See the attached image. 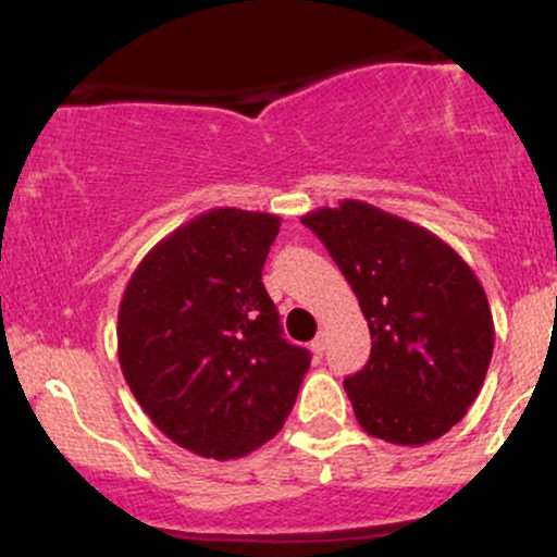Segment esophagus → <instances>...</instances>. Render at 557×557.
<instances>
[{"label": "esophagus", "instance_id": "esophagus-1", "mask_svg": "<svg viewBox=\"0 0 557 557\" xmlns=\"http://www.w3.org/2000/svg\"><path fill=\"white\" fill-rule=\"evenodd\" d=\"M311 350H314L317 359H322L324 350H327V335H324V332H319V335L314 337V343H311Z\"/></svg>", "mask_w": 557, "mask_h": 557}]
</instances>
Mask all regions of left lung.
Masks as SVG:
<instances>
[{"label": "left lung", "mask_w": 557, "mask_h": 557, "mask_svg": "<svg viewBox=\"0 0 557 557\" xmlns=\"http://www.w3.org/2000/svg\"><path fill=\"white\" fill-rule=\"evenodd\" d=\"M354 287L372 356L343 387L372 437L424 445L463 419L495 345L484 287L430 230L363 201L306 214Z\"/></svg>", "instance_id": "1"}]
</instances>
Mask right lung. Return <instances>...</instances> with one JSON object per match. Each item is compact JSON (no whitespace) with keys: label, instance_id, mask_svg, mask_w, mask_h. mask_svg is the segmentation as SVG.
Listing matches in <instances>:
<instances>
[{"label":"right lung","instance_id":"add662e5","mask_svg":"<svg viewBox=\"0 0 557 557\" xmlns=\"http://www.w3.org/2000/svg\"><path fill=\"white\" fill-rule=\"evenodd\" d=\"M280 216L198 214L157 243L125 287L117 354L125 382L172 443L240 458L283 430L311 354L283 337L261 283Z\"/></svg>","mask_w":557,"mask_h":557}]
</instances>
